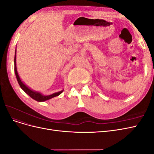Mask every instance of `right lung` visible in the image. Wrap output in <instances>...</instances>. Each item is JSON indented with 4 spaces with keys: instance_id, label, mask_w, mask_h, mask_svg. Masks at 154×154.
I'll use <instances>...</instances> for the list:
<instances>
[{
    "instance_id": "1",
    "label": "right lung",
    "mask_w": 154,
    "mask_h": 154,
    "mask_svg": "<svg viewBox=\"0 0 154 154\" xmlns=\"http://www.w3.org/2000/svg\"><path fill=\"white\" fill-rule=\"evenodd\" d=\"M14 63H15V75L17 79V81L18 82V84H19L20 87L22 88V89L24 91L26 94H28L31 97H32V99H34L35 100L37 101H44L48 100H49L52 97H54L55 96H59L61 93L63 92V91L58 92L57 93H54V94L49 95V96H44L42 94H40V92H35L32 91L27 87L26 85H24V83H22V82L20 80V78L18 76V72H17V66H16V51H15V60H14Z\"/></svg>"
}]
</instances>
